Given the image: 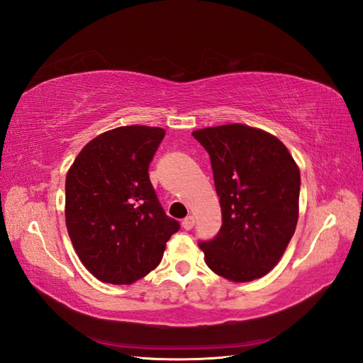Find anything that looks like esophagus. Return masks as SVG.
<instances>
[{"instance_id":"1","label":"esophagus","mask_w":363,"mask_h":363,"mask_svg":"<svg viewBox=\"0 0 363 363\" xmlns=\"http://www.w3.org/2000/svg\"><path fill=\"white\" fill-rule=\"evenodd\" d=\"M193 226H194V217H193V216H187V217H185V219L182 220V228H184V230L190 231Z\"/></svg>"}]
</instances>
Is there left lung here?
Returning a JSON list of instances; mask_svg holds the SVG:
<instances>
[{"mask_svg":"<svg viewBox=\"0 0 363 363\" xmlns=\"http://www.w3.org/2000/svg\"><path fill=\"white\" fill-rule=\"evenodd\" d=\"M208 152L222 226L201 240L213 272L243 283L279 262L298 222L301 176L284 144L264 130L225 124L193 132Z\"/></svg>","mask_w":363,"mask_h":363,"instance_id":"8db88e82","label":"left lung"}]
</instances>
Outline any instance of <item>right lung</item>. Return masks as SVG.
Wrapping results in <instances>:
<instances>
[{
    "label": "right lung",
    "mask_w": 363,
    "mask_h": 363,
    "mask_svg": "<svg viewBox=\"0 0 363 363\" xmlns=\"http://www.w3.org/2000/svg\"><path fill=\"white\" fill-rule=\"evenodd\" d=\"M161 128L123 126L89 141L65 181V219L72 246L100 281L130 284L161 262L179 222L165 214L149 164Z\"/></svg>",
    "instance_id": "1"
}]
</instances>
